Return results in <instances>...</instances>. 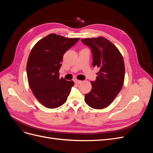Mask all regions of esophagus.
Here are the masks:
<instances>
[{"label": "esophagus", "mask_w": 153, "mask_h": 153, "mask_svg": "<svg viewBox=\"0 0 153 153\" xmlns=\"http://www.w3.org/2000/svg\"><path fill=\"white\" fill-rule=\"evenodd\" d=\"M75 83L76 84H79L81 83V81L80 80H75Z\"/></svg>", "instance_id": "obj_1"}]
</instances>
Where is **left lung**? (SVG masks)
Returning <instances> with one entry per match:
<instances>
[{
    "instance_id": "obj_1",
    "label": "left lung",
    "mask_w": 153,
    "mask_h": 153,
    "mask_svg": "<svg viewBox=\"0 0 153 153\" xmlns=\"http://www.w3.org/2000/svg\"><path fill=\"white\" fill-rule=\"evenodd\" d=\"M91 48L92 66L100 68L92 89L85 94V103L92 108L102 109L113 102L121 91L124 80L125 66L118 48L104 37L81 40Z\"/></svg>"
}]
</instances>
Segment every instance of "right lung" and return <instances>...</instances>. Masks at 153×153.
<instances>
[{
	"instance_id": "add662e5",
	"label": "right lung",
	"mask_w": 153,
	"mask_h": 153,
	"mask_svg": "<svg viewBox=\"0 0 153 153\" xmlns=\"http://www.w3.org/2000/svg\"><path fill=\"white\" fill-rule=\"evenodd\" d=\"M80 38L50 34L32 48L27 63V79L34 96L41 105L55 108L67 100L73 80L59 78L63 55Z\"/></svg>"
}]
</instances>
